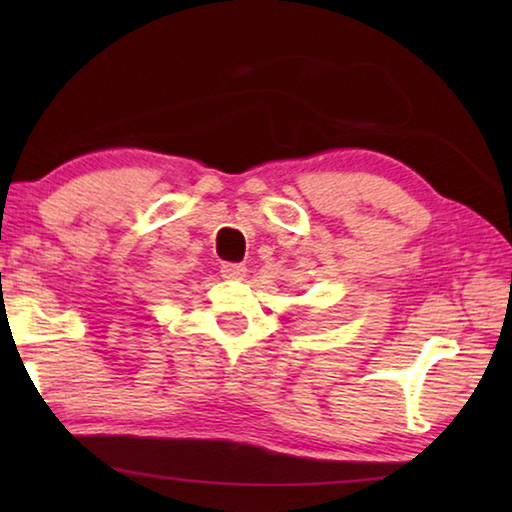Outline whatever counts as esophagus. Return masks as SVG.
<instances>
[{"instance_id": "esophagus-1", "label": "esophagus", "mask_w": 512, "mask_h": 512, "mask_svg": "<svg viewBox=\"0 0 512 512\" xmlns=\"http://www.w3.org/2000/svg\"><path fill=\"white\" fill-rule=\"evenodd\" d=\"M248 268L244 264H232V262H225L221 264V275L225 280H244Z\"/></svg>"}]
</instances>
